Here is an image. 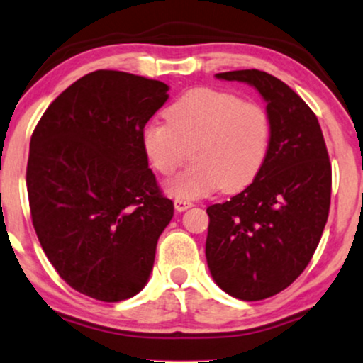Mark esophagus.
<instances>
[{
  "label": "esophagus",
  "mask_w": 363,
  "mask_h": 363,
  "mask_svg": "<svg viewBox=\"0 0 363 363\" xmlns=\"http://www.w3.org/2000/svg\"><path fill=\"white\" fill-rule=\"evenodd\" d=\"M191 205H193L191 201H188V200H183V199H177L175 200V210L177 211H185V210L190 208Z\"/></svg>",
  "instance_id": "34e87169"
}]
</instances>
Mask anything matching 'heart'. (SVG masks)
<instances>
[{"label":"heart","instance_id":"b5f03b06","mask_svg":"<svg viewBox=\"0 0 363 363\" xmlns=\"http://www.w3.org/2000/svg\"><path fill=\"white\" fill-rule=\"evenodd\" d=\"M167 123H148L141 147L170 195L200 199L222 188L237 193L260 175L272 147V120L255 101L215 88H193L164 110Z\"/></svg>","mask_w":363,"mask_h":363}]
</instances>
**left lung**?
I'll use <instances>...</instances> for the list:
<instances>
[{"instance_id": "obj_1", "label": "left lung", "mask_w": 363, "mask_h": 363, "mask_svg": "<svg viewBox=\"0 0 363 363\" xmlns=\"http://www.w3.org/2000/svg\"><path fill=\"white\" fill-rule=\"evenodd\" d=\"M216 78L252 84L272 120L260 175L206 208L211 277L228 295L255 302L285 290L312 260L330 210L332 164L317 116L289 84L260 69Z\"/></svg>"}]
</instances>
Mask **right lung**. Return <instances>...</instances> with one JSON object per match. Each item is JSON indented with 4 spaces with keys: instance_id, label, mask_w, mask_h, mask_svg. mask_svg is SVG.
<instances>
[{
    "instance_id": "add662e5",
    "label": "right lung",
    "mask_w": 363,
    "mask_h": 363,
    "mask_svg": "<svg viewBox=\"0 0 363 363\" xmlns=\"http://www.w3.org/2000/svg\"><path fill=\"white\" fill-rule=\"evenodd\" d=\"M167 91L157 79L98 69L65 89L31 135L26 186L38 240L61 279L101 302L147 285L173 216L141 147Z\"/></svg>"
}]
</instances>
